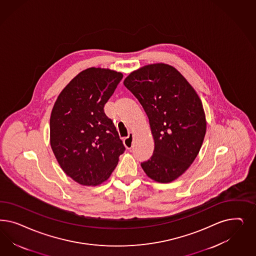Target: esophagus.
<instances>
[{"label":"esophagus","instance_id":"esophagus-1","mask_svg":"<svg viewBox=\"0 0 256 256\" xmlns=\"http://www.w3.org/2000/svg\"><path fill=\"white\" fill-rule=\"evenodd\" d=\"M124 143L126 148H129V150L132 148V145H134V134H132V132H130L128 136L124 138Z\"/></svg>","mask_w":256,"mask_h":256}]
</instances>
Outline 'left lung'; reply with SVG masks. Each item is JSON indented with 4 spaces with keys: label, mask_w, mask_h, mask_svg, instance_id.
Listing matches in <instances>:
<instances>
[{
    "label": "left lung",
    "mask_w": 256,
    "mask_h": 256,
    "mask_svg": "<svg viewBox=\"0 0 256 256\" xmlns=\"http://www.w3.org/2000/svg\"><path fill=\"white\" fill-rule=\"evenodd\" d=\"M124 84L144 108L154 140L143 170L158 182L174 181L193 163L204 140L206 120L198 94L175 68L163 63L142 66Z\"/></svg>",
    "instance_id": "obj_1"
}]
</instances>
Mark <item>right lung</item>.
<instances>
[{
  "label": "right lung",
  "mask_w": 256,
  "mask_h": 256,
  "mask_svg": "<svg viewBox=\"0 0 256 256\" xmlns=\"http://www.w3.org/2000/svg\"><path fill=\"white\" fill-rule=\"evenodd\" d=\"M122 77L109 68H86L61 91L52 110V150L63 172L82 186L106 181L125 150L104 110Z\"/></svg>",
  "instance_id": "right-lung-1"
}]
</instances>
